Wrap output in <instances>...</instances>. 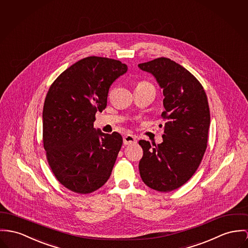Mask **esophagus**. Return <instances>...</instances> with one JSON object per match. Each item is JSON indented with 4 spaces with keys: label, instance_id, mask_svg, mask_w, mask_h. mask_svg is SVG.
<instances>
[{
    "label": "esophagus",
    "instance_id": "1",
    "mask_svg": "<svg viewBox=\"0 0 248 248\" xmlns=\"http://www.w3.org/2000/svg\"><path fill=\"white\" fill-rule=\"evenodd\" d=\"M137 142V140H136V137L131 135V134H127L124 137V143L125 145H128V144H132V143H136Z\"/></svg>",
    "mask_w": 248,
    "mask_h": 248
}]
</instances>
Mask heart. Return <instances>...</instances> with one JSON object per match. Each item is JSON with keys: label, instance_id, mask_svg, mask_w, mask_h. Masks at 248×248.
I'll use <instances>...</instances> for the list:
<instances>
[{"label": "heart", "instance_id": "obj_1", "mask_svg": "<svg viewBox=\"0 0 248 248\" xmlns=\"http://www.w3.org/2000/svg\"><path fill=\"white\" fill-rule=\"evenodd\" d=\"M142 84H149V83H147V82H140L138 85H142Z\"/></svg>", "mask_w": 248, "mask_h": 248}]
</instances>
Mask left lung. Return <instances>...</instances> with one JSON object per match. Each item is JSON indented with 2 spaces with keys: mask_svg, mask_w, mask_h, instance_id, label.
Here are the masks:
<instances>
[{
  "mask_svg": "<svg viewBox=\"0 0 248 248\" xmlns=\"http://www.w3.org/2000/svg\"><path fill=\"white\" fill-rule=\"evenodd\" d=\"M162 89L166 121L159 144L140 140L143 155L139 163L142 181L155 191H173L185 184L199 167L207 149L210 114L200 82L178 63L159 57L140 63Z\"/></svg>",
  "mask_w": 248,
  "mask_h": 248,
  "instance_id": "8db88e82",
  "label": "left lung"
}]
</instances>
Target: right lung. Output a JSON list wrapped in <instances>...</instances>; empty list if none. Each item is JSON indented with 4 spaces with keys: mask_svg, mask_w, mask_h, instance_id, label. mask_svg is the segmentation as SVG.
I'll return each instance as SVG.
<instances>
[{
    "mask_svg": "<svg viewBox=\"0 0 248 248\" xmlns=\"http://www.w3.org/2000/svg\"><path fill=\"white\" fill-rule=\"evenodd\" d=\"M127 66L108 57H88L51 85L43 106V146L57 180L70 191L91 193L109 178L123 144L117 132L93 127L108 103L110 86Z\"/></svg>",
    "mask_w": 248,
    "mask_h": 248,
    "instance_id": "obj_1",
    "label": "right lung"
}]
</instances>
